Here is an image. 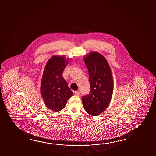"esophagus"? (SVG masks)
<instances>
[{
    "instance_id": "1",
    "label": "esophagus",
    "mask_w": 156,
    "mask_h": 156,
    "mask_svg": "<svg viewBox=\"0 0 156 156\" xmlns=\"http://www.w3.org/2000/svg\"><path fill=\"white\" fill-rule=\"evenodd\" d=\"M75 95L78 96H80V93L79 92H78V91H76V92L75 93Z\"/></svg>"
}]
</instances>
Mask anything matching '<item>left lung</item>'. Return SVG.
I'll use <instances>...</instances> for the list:
<instances>
[{
	"mask_svg": "<svg viewBox=\"0 0 156 156\" xmlns=\"http://www.w3.org/2000/svg\"><path fill=\"white\" fill-rule=\"evenodd\" d=\"M83 61L89 71L91 90L82 98V103L87 113L97 116L106 109L112 99V73L106 58L99 52H90L83 56Z\"/></svg>",
	"mask_w": 156,
	"mask_h": 156,
	"instance_id": "8db88e82",
	"label": "left lung"
}]
</instances>
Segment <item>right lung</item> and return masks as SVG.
<instances>
[{
	"label": "right lung",
	"mask_w": 156,
	"mask_h": 156,
	"mask_svg": "<svg viewBox=\"0 0 156 156\" xmlns=\"http://www.w3.org/2000/svg\"><path fill=\"white\" fill-rule=\"evenodd\" d=\"M69 63L65 56L54 55L47 61L43 71L40 91L46 106L54 112L63 109L73 95L62 76Z\"/></svg>",
	"instance_id": "add662e5"
}]
</instances>
